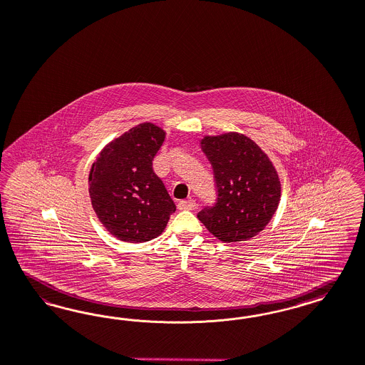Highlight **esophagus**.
Wrapping results in <instances>:
<instances>
[{
    "instance_id": "34e87169",
    "label": "esophagus",
    "mask_w": 365,
    "mask_h": 365,
    "mask_svg": "<svg viewBox=\"0 0 365 365\" xmlns=\"http://www.w3.org/2000/svg\"><path fill=\"white\" fill-rule=\"evenodd\" d=\"M178 207H179V210H194L197 207V203L194 200L180 201L178 203Z\"/></svg>"
}]
</instances>
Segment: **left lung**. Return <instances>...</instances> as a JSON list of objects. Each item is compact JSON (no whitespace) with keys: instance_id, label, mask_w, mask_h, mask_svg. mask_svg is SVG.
Instances as JSON below:
<instances>
[{"instance_id":"left-lung-1","label":"left lung","mask_w":365,"mask_h":365,"mask_svg":"<svg viewBox=\"0 0 365 365\" xmlns=\"http://www.w3.org/2000/svg\"><path fill=\"white\" fill-rule=\"evenodd\" d=\"M201 148L213 167L217 202L202 209L200 221L224 242L255 237L280 201L274 164L253 140L237 132L205 136Z\"/></svg>"}]
</instances>
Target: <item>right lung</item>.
I'll use <instances>...</instances> for the list:
<instances>
[{"instance_id":"add662e5","label":"right lung","mask_w":365,"mask_h":365,"mask_svg":"<svg viewBox=\"0 0 365 365\" xmlns=\"http://www.w3.org/2000/svg\"><path fill=\"white\" fill-rule=\"evenodd\" d=\"M165 132L152 123L130 128L97 156L88 175L93 209L106 230L125 242H145L163 233L176 210L152 160Z\"/></svg>"}]
</instances>
